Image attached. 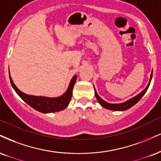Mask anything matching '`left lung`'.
Segmentation results:
<instances>
[{
    "mask_svg": "<svg viewBox=\"0 0 161 161\" xmlns=\"http://www.w3.org/2000/svg\"><path fill=\"white\" fill-rule=\"evenodd\" d=\"M152 74H151L150 81H149L148 86H147L146 88H145L144 90H143L142 92L140 93V94H139L138 95H136V97H134L131 98L130 100H127V101H126L125 103H122L112 104V103H106V101H104L103 100L101 99V98H100V97L97 95V92L95 91V89H94V91H95V97H96L97 100H98V102H99V103L100 104V105H101L103 107L106 108V109H111V110H115V111H123V110L128 109L129 108L132 107L133 105H135V104H136V103L138 102L139 100L142 97V96L144 95L145 94H146V91L148 90V88L149 85H150V82H151V80H152Z\"/></svg>",
    "mask_w": 161,
    "mask_h": 161,
    "instance_id": "1",
    "label": "left lung"
}]
</instances>
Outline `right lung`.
<instances>
[{"instance_id": "right-lung-1", "label": "right lung", "mask_w": 161, "mask_h": 161, "mask_svg": "<svg viewBox=\"0 0 161 161\" xmlns=\"http://www.w3.org/2000/svg\"><path fill=\"white\" fill-rule=\"evenodd\" d=\"M76 75H74L73 79H71L68 89L65 94L59 97L55 98L28 95V94H24L17 88V87L13 83L10 75H9V79H10L11 85H12L13 89L26 103H28L29 106L39 112H43V113H49V112L61 111V110L67 108L69 101H70L71 97H72L73 86H74L75 80H76Z\"/></svg>"}]
</instances>
